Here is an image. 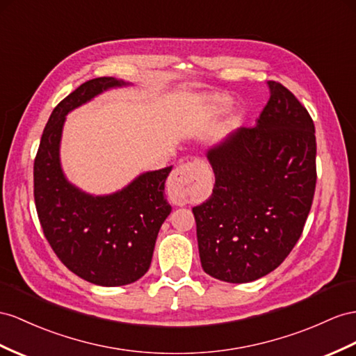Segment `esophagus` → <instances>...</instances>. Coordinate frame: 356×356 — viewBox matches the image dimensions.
Wrapping results in <instances>:
<instances>
[{
  "mask_svg": "<svg viewBox=\"0 0 356 356\" xmlns=\"http://www.w3.org/2000/svg\"><path fill=\"white\" fill-rule=\"evenodd\" d=\"M209 176V168L203 161H193L181 163L177 167L168 180V185L181 193L191 194L194 189L202 186Z\"/></svg>",
  "mask_w": 356,
  "mask_h": 356,
  "instance_id": "34e87169",
  "label": "esophagus"
}]
</instances>
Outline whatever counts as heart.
<instances>
[{
	"instance_id": "heart-1",
	"label": "heart",
	"mask_w": 356,
	"mask_h": 356,
	"mask_svg": "<svg viewBox=\"0 0 356 356\" xmlns=\"http://www.w3.org/2000/svg\"><path fill=\"white\" fill-rule=\"evenodd\" d=\"M206 104L212 113H222L232 105V97L221 93H213L206 96Z\"/></svg>"
}]
</instances>
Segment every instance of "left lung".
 Wrapping results in <instances>:
<instances>
[{
    "mask_svg": "<svg viewBox=\"0 0 356 356\" xmlns=\"http://www.w3.org/2000/svg\"><path fill=\"white\" fill-rule=\"evenodd\" d=\"M254 127H239L206 152L213 193L193 209L202 266L225 282L277 269L302 234L316 189L314 123L284 86Z\"/></svg>",
    "mask_w": 356,
    "mask_h": 356,
    "instance_id": "obj_1",
    "label": "left lung"
}]
</instances>
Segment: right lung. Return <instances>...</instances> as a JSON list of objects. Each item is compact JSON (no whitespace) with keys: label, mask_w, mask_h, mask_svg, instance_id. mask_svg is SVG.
<instances>
[{"label":"right lung","mask_w":356,"mask_h":356,"mask_svg":"<svg viewBox=\"0 0 356 356\" xmlns=\"http://www.w3.org/2000/svg\"><path fill=\"white\" fill-rule=\"evenodd\" d=\"M129 83L113 76L90 79L61 100L42 134L34 161V202L49 242L69 270L104 287L126 286L149 270L161 225L171 212L163 197L172 167L145 171L108 195L72 185L60 162L66 115L109 88Z\"/></svg>","instance_id":"right-lung-1"}]
</instances>
